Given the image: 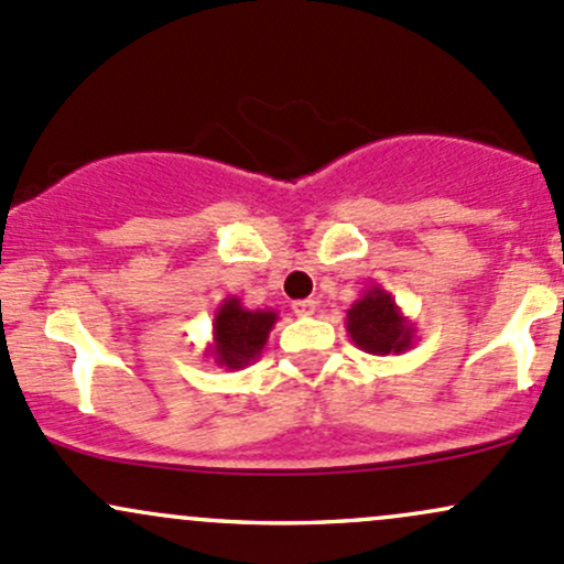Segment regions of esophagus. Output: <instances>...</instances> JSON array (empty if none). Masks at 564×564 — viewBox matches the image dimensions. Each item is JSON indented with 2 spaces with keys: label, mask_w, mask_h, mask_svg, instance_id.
<instances>
[{
  "label": "esophagus",
  "mask_w": 564,
  "mask_h": 564,
  "mask_svg": "<svg viewBox=\"0 0 564 564\" xmlns=\"http://www.w3.org/2000/svg\"><path fill=\"white\" fill-rule=\"evenodd\" d=\"M316 307H318L316 300H297L292 305V311L297 313V316H313V313H316Z\"/></svg>",
  "instance_id": "1"
}]
</instances>
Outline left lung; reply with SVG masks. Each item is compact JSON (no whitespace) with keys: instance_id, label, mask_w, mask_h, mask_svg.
Returning <instances> with one entry per match:
<instances>
[{"instance_id":"obj_1","label":"left lung","mask_w":564,"mask_h":564,"mask_svg":"<svg viewBox=\"0 0 564 564\" xmlns=\"http://www.w3.org/2000/svg\"><path fill=\"white\" fill-rule=\"evenodd\" d=\"M346 332L359 351L372 357L405 354L416 340V327L383 286L372 283L346 311Z\"/></svg>"}]
</instances>
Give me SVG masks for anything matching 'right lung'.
Masks as SVG:
<instances>
[{
    "label": "right lung",
    "mask_w": 564,
    "mask_h": 564,
    "mask_svg": "<svg viewBox=\"0 0 564 564\" xmlns=\"http://www.w3.org/2000/svg\"><path fill=\"white\" fill-rule=\"evenodd\" d=\"M278 322L270 307H246L240 297H227L213 318V340L203 357L224 370H242L264 351V343Z\"/></svg>",
    "instance_id": "1"
}]
</instances>
